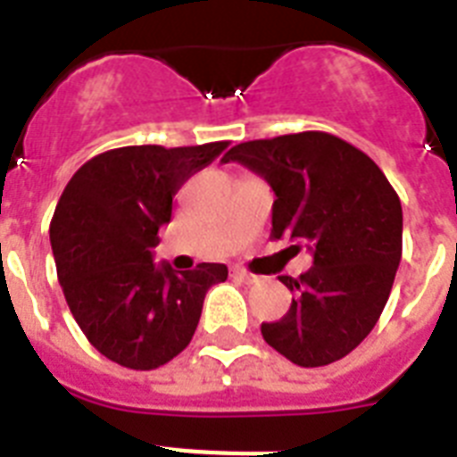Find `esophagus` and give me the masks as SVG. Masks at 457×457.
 <instances>
[{
	"label": "esophagus",
	"instance_id": "1",
	"mask_svg": "<svg viewBox=\"0 0 457 457\" xmlns=\"http://www.w3.org/2000/svg\"><path fill=\"white\" fill-rule=\"evenodd\" d=\"M232 275H235V278H239V279H244V282H256V275H251V272H246V270H242V268H235V270H232Z\"/></svg>",
	"mask_w": 457,
	"mask_h": 457
}]
</instances>
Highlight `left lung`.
Wrapping results in <instances>:
<instances>
[{"instance_id":"left-lung-1","label":"left lung","mask_w":457,"mask_h":457,"mask_svg":"<svg viewBox=\"0 0 457 457\" xmlns=\"http://www.w3.org/2000/svg\"><path fill=\"white\" fill-rule=\"evenodd\" d=\"M222 161L270 185V235L312 253L311 270L279 278L294 299L285 318L261 325L263 339L301 368L348 355L377 325L401 263L403 211L389 179L368 154L327 132L242 142Z\"/></svg>"}]
</instances>
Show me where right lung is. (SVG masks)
<instances>
[{
	"label": "right lung",
	"mask_w": 457,
	"mask_h": 457,
	"mask_svg": "<svg viewBox=\"0 0 457 457\" xmlns=\"http://www.w3.org/2000/svg\"><path fill=\"white\" fill-rule=\"evenodd\" d=\"M225 149L120 146L87 161L61 194L49 225L56 275L75 322L109 361L130 370L172 361L192 341L208 289L228 279V265L178 272L152 253L172 196Z\"/></svg>",
	"instance_id": "right-lung-1"
}]
</instances>
